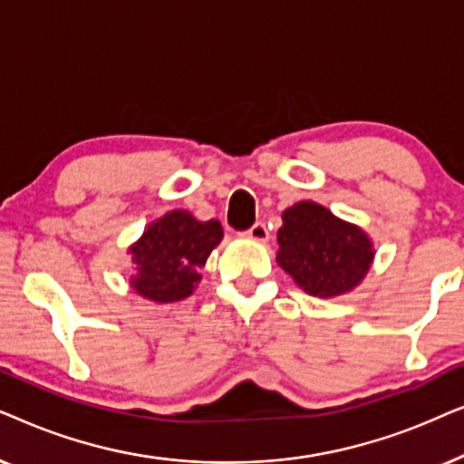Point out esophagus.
I'll return each instance as SVG.
<instances>
[{
  "instance_id": "34e87169",
  "label": "esophagus",
  "mask_w": 464,
  "mask_h": 464,
  "mask_svg": "<svg viewBox=\"0 0 464 464\" xmlns=\"http://www.w3.org/2000/svg\"><path fill=\"white\" fill-rule=\"evenodd\" d=\"M246 236H248L250 239H255V242H267L269 239V231H267V225L265 222H255L248 231H246Z\"/></svg>"
}]
</instances>
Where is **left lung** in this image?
Listing matches in <instances>:
<instances>
[{
  "label": "left lung",
  "instance_id": "obj_1",
  "mask_svg": "<svg viewBox=\"0 0 464 464\" xmlns=\"http://www.w3.org/2000/svg\"><path fill=\"white\" fill-rule=\"evenodd\" d=\"M277 263L305 293L343 295L365 277L372 242L361 228L339 220L314 201L295 203L282 214Z\"/></svg>",
  "mask_w": 464,
  "mask_h": 464
}]
</instances>
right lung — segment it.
Returning a JSON list of instances; mask_svg holds the SVG:
<instances>
[{
	"mask_svg": "<svg viewBox=\"0 0 464 464\" xmlns=\"http://www.w3.org/2000/svg\"><path fill=\"white\" fill-rule=\"evenodd\" d=\"M220 239L218 220L199 222L182 209L165 214L129 250L138 263L133 288L159 304L184 299L201 280L199 269Z\"/></svg>",
	"mask_w": 464,
	"mask_h": 464,
	"instance_id": "add662e5",
	"label": "right lung"
}]
</instances>
